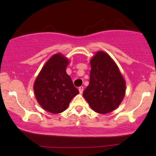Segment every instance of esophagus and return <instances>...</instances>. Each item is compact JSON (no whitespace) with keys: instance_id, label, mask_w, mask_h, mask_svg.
<instances>
[{"instance_id":"esophagus-1","label":"esophagus","mask_w":156,"mask_h":156,"mask_svg":"<svg viewBox=\"0 0 156 156\" xmlns=\"http://www.w3.org/2000/svg\"><path fill=\"white\" fill-rule=\"evenodd\" d=\"M78 90H79L80 94H82V93H83V86L80 87L79 89H78Z\"/></svg>"}]
</instances>
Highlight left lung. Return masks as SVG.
I'll return each mask as SVG.
<instances>
[{"label":"left lung","mask_w":156,"mask_h":156,"mask_svg":"<svg viewBox=\"0 0 156 156\" xmlns=\"http://www.w3.org/2000/svg\"><path fill=\"white\" fill-rule=\"evenodd\" d=\"M90 78L83 96L94 112H112L125 94V82L117 66L107 53L99 51L91 59Z\"/></svg>","instance_id":"1"}]
</instances>
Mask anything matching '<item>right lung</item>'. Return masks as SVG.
Instances as JSON below:
<instances>
[{
	"mask_svg": "<svg viewBox=\"0 0 156 156\" xmlns=\"http://www.w3.org/2000/svg\"><path fill=\"white\" fill-rule=\"evenodd\" d=\"M69 62L62 54H55L44 64L34 85L35 96L44 110L58 114L79 93L66 73Z\"/></svg>",
	"mask_w": 156,
	"mask_h": 156,
	"instance_id": "obj_1",
	"label": "right lung"
}]
</instances>
